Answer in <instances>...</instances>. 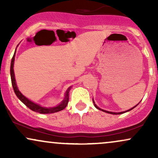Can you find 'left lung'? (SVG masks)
Listing matches in <instances>:
<instances>
[{
  "label": "left lung",
  "mask_w": 158,
  "mask_h": 158,
  "mask_svg": "<svg viewBox=\"0 0 158 158\" xmlns=\"http://www.w3.org/2000/svg\"><path fill=\"white\" fill-rule=\"evenodd\" d=\"M93 102H94V106L96 107V108H97V109H99V110H102V111H104V112H106V113H108V114H123V113H126V112H128V111H129V110H132L133 109V108H135L136 106H137V105L139 104H137V106H135V107H133V108H130V109H128V110H126V111H122V112H111V111H108V110H103V109H101L100 108H99V107H98L97 105L95 104V102H94V99H93Z\"/></svg>",
  "instance_id": "left-lung-1"
}]
</instances>
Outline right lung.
<instances>
[{
	"instance_id": "add662e5",
	"label": "right lung",
	"mask_w": 158,
	"mask_h": 158,
	"mask_svg": "<svg viewBox=\"0 0 158 158\" xmlns=\"http://www.w3.org/2000/svg\"><path fill=\"white\" fill-rule=\"evenodd\" d=\"M19 45V44H18ZM18 47V46H17ZM15 52H16V49L15 51L14 52L13 57H12V61H11V66H10V75H11V81H12V87H13V90L15 91V95L17 96V97L19 98L20 100L22 102L25 106L28 107L30 109H31L33 111L38 112V113L40 114H52L56 113V112L60 111V110L64 109L66 108V106H68V103L69 101V91H70V88H71V86L69 87L68 90H66L64 94V98L60 104H59L58 106L55 107H49V108H47V107H43L40 105L37 104V103L33 102L32 101L30 100L28 98H27L25 96H23L22 94L20 92V90L18 88L17 85H16V81L15 78V73H14V61H15Z\"/></svg>"
}]
</instances>
